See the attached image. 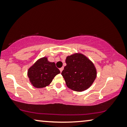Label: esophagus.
Returning <instances> with one entry per match:
<instances>
[{
	"mask_svg": "<svg viewBox=\"0 0 127 127\" xmlns=\"http://www.w3.org/2000/svg\"><path fill=\"white\" fill-rule=\"evenodd\" d=\"M63 69H64V68H63V67H62V68H60V72H62L63 70Z\"/></svg>",
	"mask_w": 127,
	"mask_h": 127,
	"instance_id": "esophagus-1",
	"label": "esophagus"
}]
</instances>
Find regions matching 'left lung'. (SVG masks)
Here are the masks:
<instances>
[{
  "mask_svg": "<svg viewBox=\"0 0 127 127\" xmlns=\"http://www.w3.org/2000/svg\"><path fill=\"white\" fill-rule=\"evenodd\" d=\"M66 65L62 72L67 87L73 91L81 92L90 88L97 77V69L93 62L82 53L68 55Z\"/></svg>",
  "mask_w": 127,
  "mask_h": 127,
  "instance_id": "obj_1",
  "label": "left lung"
}]
</instances>
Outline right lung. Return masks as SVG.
I'll return each instance as SVG.
<instances>
[{"label": "right lung", "mask_w": 127, "mask_h": 127, "mask_svg": "<svg viewBox=\"0 0 127 127\" xmlns=\"http://www.w3.org/2000/svg\"><path fill=\"white\" fill-rule=\"evenodd\" d=\"M60 73L55 66V63L48 60V57L40 58L30 67L27 75L32 85L35 88H41L47 87L54 78Z\"/></svg>", "instance_id": "right-lung-1"}]
</instances>
